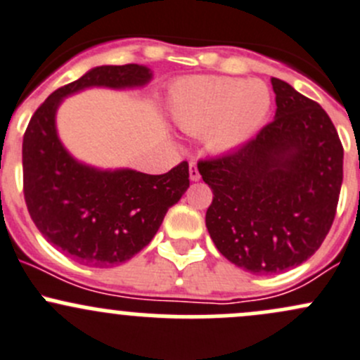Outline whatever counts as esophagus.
Returning <instances> with one entry per match:
<instances>
[{"label":"esophagus","instance_id":"34e87169","mask_svg":"<svg viewBox=\"0 0 360 360\" xmlns=\"http://www.w3.org/2000/svg\"><path fill=\"white\" fill-rule=\"evenodd\" d=\"M190 179L191 181H200V172H198L197 163H195V162L190 163Z\"/></svg>","mask_w":360,"mask_h":360}]
</instances>
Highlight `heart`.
Masks as SVG:
<instances>
[{"label": "heart", "instance_id": "obj_1", "mask_svg": "<svg viewBox=\"0 0 360 360\" xmlns=\"http://www.w3.org/2000/svg\"><path fill=\"white\" fill-rule=\"evenodd\" d=\"M271 94L261 79L197 76L170 94V115L184 132L200 136L216 151L245 144L266 122Z\"/></svg>", "mask_w": 360, "mask_h": 360}]
</instances>
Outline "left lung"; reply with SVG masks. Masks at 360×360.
<instances>
[{"instance_id": "1", "label": "left lung", "mask_w": 360, "mask_h": 360, "mask_svg": "<svg viewBox=\"0 0 360 360\" xmlns=\"http://www.w3.org/2000/svg\"><path fill=\"white\" fill-rule=\"evenodd\" d=\"M275 118L238 150L200 160L214 197L205 224L217 250L256 275L297 266L335 221L343 146L328 112L271 78Z\"/></svg>"}]
</instances>
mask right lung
Segmentation results:
<instances>
[{
    "instance_id": "1",
    "label": "right lung",
    "mask_w": 360,
    "mask_h": 360,
    "mask_svg": "<svg viewBox=\"0 0 360 360\" xmlns=\"http://www.w3.org/2000/svg\"><path fill=\"white\" fill-rule=\"evenodd\" d=\"M151 79L139 64L99 66L57 89L34 111L22 141L24 198L39 233L79 264L111 268L136 256L157 235L169 207L190 186L188 162L151 176L99 170L68 153L56 129L63 99L89 86L132 89Z\"/></svg>"
}]
</instances>
